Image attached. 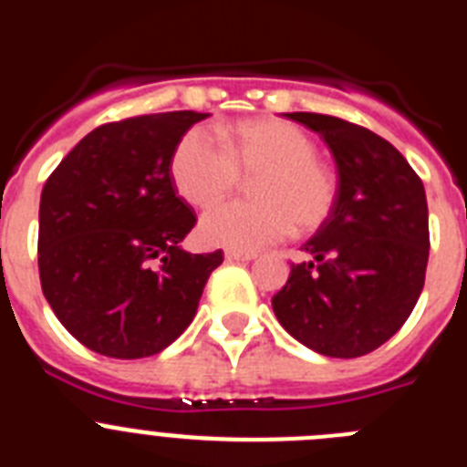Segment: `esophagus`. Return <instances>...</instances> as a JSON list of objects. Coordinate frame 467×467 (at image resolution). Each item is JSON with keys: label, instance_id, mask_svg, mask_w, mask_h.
Returning <instances> with one entry per match:
<instances>
[{"label": "esophagus", "instance_id": "34e87169", "mask_svg": "<svg viewBox=\"0 0 467 467\" xmlns=\"http://www.w3.org/2000/svg\"><path fill=\"white\" fill-rule=\"evenodd\" d=\"M257 257L254 253H238V250H226V259L229 262H253Z\"/></svg>", "mask_w": 467, "mask_h": 467}]
</instances>
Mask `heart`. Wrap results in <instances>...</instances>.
Returning a JSON list of instances; mask_svg holds the SVG:
<instances>
[{"label":"heart","instance_id":"obj_1","mask_svg":"<svg viewBox=\"0 0 467 467\" xmlns=\"http://www.w3.org/2000/svg\"><path fill=\"white\" fill-rule=\"evenodd\" d=\"M306 130L283 119H247L192 128L172 154L177 193L193 208H213L253 180L254 203H226L201 220V238L238 253H257L296 229H320L337 203V175L317 161Z\"/></svg>","mask_w":467,"mask_h":467}]
</instances>
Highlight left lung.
<instances>
[{"label": "left lung", "mask_w": 467, "mask_h": 467, "mask_svg": "<svg viewBox=\"0 0 467 467\" xmlns=\"http://www.w3.org/2000/svg\"><path fill=\"white\" fill-rule=\"evenodd\" d=\"M327 142L339 184L329 220L304 243L308 262L271 299L287 332L316 353L360 358L386 344L426 283L428 203L414 168L388 140L344 119L295 111Z\"/></svg>", "instance_id": "8db88e82"}]
</instances>
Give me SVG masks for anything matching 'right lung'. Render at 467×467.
Returning a JSON list of instances; mask_svg holds the SVG:
<instances>
[{"instance_id":"1","label":"right lung","mask_w":467,"mask_h":467,"mask_svg":"<svg viewBox=\"0 0 467 467\" xmlns=\"http://www.w3.org/2000/svg\"><path fill=\"white\" fill-rule=\"evenodd\" d=\"M208 114L163 111L90 130L41 189L39 280L57 320L119 360L156 356L189 327L224 253L180 247L196 213L177 196L172 154Z\"/></svg>"}]
</instances>
